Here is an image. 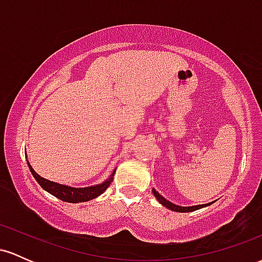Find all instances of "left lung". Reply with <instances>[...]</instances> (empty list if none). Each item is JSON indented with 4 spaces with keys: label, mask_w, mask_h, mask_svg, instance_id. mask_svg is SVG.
I'll use <instances>...</instances> for the list:
<instances>
[{
    "label": "left lung",
    "mask_w": 262,
    "mask_h": 262,
    "mask_svg": "<svg viewBox=\"0 0 262 262\" xmlns=\"http://www.w3.org/2000/svg\"><path fill=\"white\" fill-rule=\"evenodd\" d=\"M152 193H154V196L158 198V201L162 204V206L167 207V208L171 210H175V212H192V210L203 208V207L206 206V204H201V206H193V207H180V206H176V204L169 202L167 200H165V198L162 197L160 193H158L155 189H152Z\"/></svg>",
    "instance_id": "obj_1"
}]
</instances>
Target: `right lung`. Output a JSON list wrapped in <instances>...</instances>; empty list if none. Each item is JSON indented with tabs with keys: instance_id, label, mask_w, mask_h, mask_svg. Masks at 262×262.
Here are the masks:
<instances>
[{
	"instance_id": "add662e5",
	"label": "right lung",
	"mask_w": 262,
	"mask_h": 262,
	"mask_svg": "<svg viewBox=\"0 0 262 262\" xmlns=\"http://www.w3.org/2000/svg\"><path fill=\"white\" fill-rule=\"evenodd\" d=\"M29 170H31L32 175L34 176V179L37 180V182L41 186V188H44L45 191L49 192L50 194L55 196L59 200L64 201V202H70V203H79V202H87V201L93 200V198L98 197L100 194L103 193L106 189L110 187L111 182H112V177L107 181L97 186H92V187H85V188H74L69 187V186L59 185L56 182H52L49 180H45L43 177H40L32 169L31 165L28 164ZM116 171H113L112 175H114Z\"/></svg>"
}]
</instances>
